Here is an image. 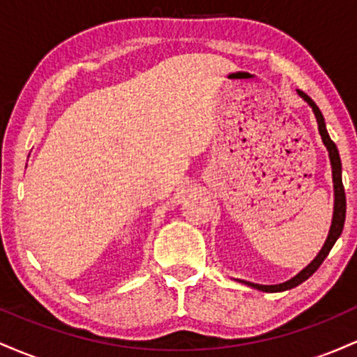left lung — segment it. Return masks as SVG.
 Returning <instances> with one entry per match:
<instances>
[{"instance_id":"obj_1","label":"left lung","mask_w":357,"mask_h":357,"mask_svg":"<svg viewBox=\"0 0 357 357\" xmlns=\"http://www.w3.org/2000/svg\"><path fill=\"white\" fill-rule=\"evenodd\" d=\"M297 93L307 102V104H309V107L312 109L315 121H317L319 134H321L324 146H326L327 153H329L331 167H333V184H334L333 221H331L329 235H327L326 241H324L321 252H319L317 257H315L305 268H302L296 277H292L290 280L284 282V284H277V285H260V284H253V282L240 280V282H243L245 285L252 287V289L261 290V292H284V290H290V289H294V287L301 285L302 282H305L307 278L312 275L315 270L321 267L324 258L329 255L331 248L334 247L335 240L341 236L342 228H344V220H346V192H344V186H342V165H341V158H339V151L333 142V139L329 137V132H327V129H326V122H324V116H322L321 110H319L317 105H315V102L310 99L307 93L302 92V90H297Z\"/></svg>"}]
</instances>
